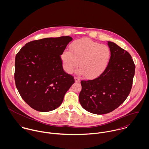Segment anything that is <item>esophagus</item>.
Instances as JSON below:
<instances>
[{
  "label": "esophagus",
  "instance_id": "obj_1",
  "mask_svg": "<svg viewBox=\"0 0 149 149\" xmlns=\"http://www.w3.org/2000/svg\"><path fill=\"white\" fill-rule=\"evenodd\" d=\"M74 80H75V82L76 83H80V79L77 77H74Z\"/></svg>",
  "mask_w": 149,
  "mask_h": 149
}]
</instances>
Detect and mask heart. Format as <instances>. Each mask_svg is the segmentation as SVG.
Returning <instances> with one entry per match:
<instances>
[{
	"instance_id": "heart-1",
	"label": "heart",
	"mask_w": 149,
	"mask_h": 149,
	"mask_svg": "<svg viewBox=\"0 0 149 149\" xmlns=\"http://www.w3.org/2000/svg\"><path fill=\"white\" fill-rule=\"evenodd\" d=\"M70 51L65 50L61 54L64 70L73 72L77 66V73L84 74L87 78H95L106 69L111 57V51L106 45H101L87 38L75 40L70 46Z\"/></svg>"
}]
</instances>
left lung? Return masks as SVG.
<instances>
[{
	"instance_id": "8db88e82",
	"label": "left lung",
	"mask_w": 149,
	"mask_h": 149,
	"mask_svg": "<svg viewBox=\"0 0 149 149\" xmlns=\"http://www.w3.org/2000/svg\"><path fill=\"white\" fill-rule=\"evenodd\" d=\"M111 57L106 69L92 80H82L79 102L86 111L97 115L113 111L127 97L132 85L135 66L130 53L108 41Z\"/></svg>"
}]
</instances>
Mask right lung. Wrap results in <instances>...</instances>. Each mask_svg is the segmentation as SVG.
I'll list each match as a JSON object with an SVG mask.
<instances>
[{"mask_svg":"<svg viewBox=\"0 0 149 149\" xmlns=\"http://www.w3.org/2000/svg\"><path fill=\"white\" fill-rule=\"evenodd\" d=\"M69 36L46 38L27 43L17 54L14 79L23 100L40 112L60 106L74 83L63 69L62 53L72 41Z\"/></svg>","mask_w":149,"mask_h":149,"instance_id":"right-lung-1","label":"right lung"}]
</instances>
